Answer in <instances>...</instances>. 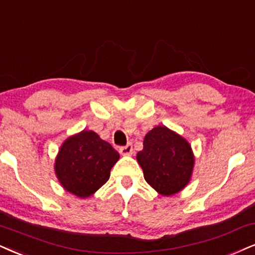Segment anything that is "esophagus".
Returning a JSON list of instances; mask_svg holds the SVG:
<instances>
[{
    "mask_svg": "<svg viewBox=\"0 0 255 255\" xmlns=\"http://www.w3.org/2000/svg\"><path fill=\"white\" fill-rule=\"evenodd\" d=\"M119 152H121L123 156H130V155H132V153H133L132 144H128V145L119 147Z\"/></svg>",
    "mask_w": 255,
    "mask_h": 255,
    "instance_id": "esophagus-1",
    "label": "esophagus"
}]
</instances>
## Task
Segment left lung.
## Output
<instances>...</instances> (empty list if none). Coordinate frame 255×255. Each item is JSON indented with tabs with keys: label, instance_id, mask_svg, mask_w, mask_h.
Wrapping results in <instances>:
<instances>
[{
	"label": "left lung",
	"instance_id": "left-lung-1",
	"mask_svg": "<svg viewBox=\"0 0 255 255\" xmlns=\"http://www.w3.org/2000/svg\"><path fill=\"white\" fill-rule=\"evenodd\" d=\"M137 161L147 183L163 196H171L189 183L195 158L187 139L161 125L145 134Z\"/></svg>",
	"mask_w": 255,
	"mask_h": 255
}]
</instances>
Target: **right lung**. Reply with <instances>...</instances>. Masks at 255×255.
<instances>
[{"label":"right lung","mask_w":255,"mask_h":255,"mask_svg":"<svg viewBox=\"0 0 255 255\" xmlns=\"http://www.w3.org/2000/svg\"><path fill=\"white\" fill-rule=\"evenodd\" d=\"M119 153L94 131L84 130L62 143L54 170L65 190L75 196L89 197L110 178Z\"/></svg>","instance_id":"add662e5"}]
</instances>
